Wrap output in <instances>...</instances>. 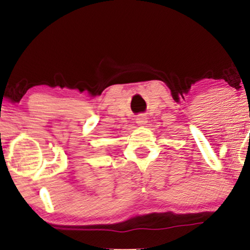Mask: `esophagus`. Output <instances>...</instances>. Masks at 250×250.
Wrapping results in <instances>:
<instances>
[{
	"mask_svg": "<svg viewBox=\"0 0 250 250\" xmlns=\"http://www.w3.org/2000/svg\"><path fill=\"white\" fill-rule=\"evenodd\" d=\"M136 123L139 125H145L147 123V116L146 115H139L136 119Z\"/></svg>",
	"mask_w": 250,
	"mask_h": 250,
	"instance_id": "1",
	"label": "esophagus"
}]
</instances>
